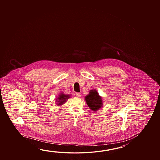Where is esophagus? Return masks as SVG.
Segmentation results:
<instances>
[{"mask_svg":"<svg viewBox=\"0 0 160 160\" xmlns=\"http://www.w3.org/2000/svg\"><path fill=\"white\" fill-rule=\"evenodd\" d=\"M75 94H76V97H81V93H80V92H76Z\"/></svg>","mask_w":160,"mask_h":160,"instance_id":"obj_1","label":"esophagus"}]
</instances>
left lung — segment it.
<instances>
[{"instance_id":"1","label":"left lung","mask_w":160,"mask_h":160,"mask_svg":"<svg viewBox=\"0 0 160 160\" xmlns=\"http://www.w3.org/2000/svg\"><path fill=\"white\" fill-rule=\"evenodd\" d=\"M85 100L89 108L94 112H97L102 107V97L100 96L95 89L90 90L89 94L85 97Z\"/></svg>"}]
</instances>
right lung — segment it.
<instances>
[{
  "mask_svg": "<svg viewBox=\"0 0 160 160\" xmlns=\"http://www.w3.org/2000/svg\"><path fill=\"white\" fill-rule=\"evenodd\" d=\"M71 98V95H67L64 94L63 92H61L58 95V97L56 98L55 102H56L57 106H60L65 104L66 101Z\"/></svg>",
  "mask_w": 160,
  "mask_h": 160,
  "instance_id": "obj_1",
  "label": "right lung"
}]
</instances>
